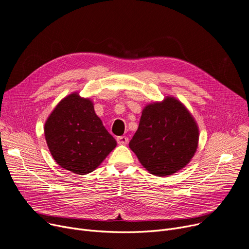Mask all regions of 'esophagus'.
I'll list each match as a JSON object with an SVG mask.
<instances>
[{
	"instance_id": "esophagus-1",
	"label": "esophagus",
	"mask_w": 249,
	"mask_h": 249,
	"mask_svg": "<svg viewBox=\"0 0 249 249\" xmlns=\"http://www.w3.org/2000/svg\"><path fill=\"white\" fill-rule=\"evenodd\" d=\"M117 142L120 145H126V144H128L129 139L126 136H119V137H117Z\"/></svg>"
}]
</instances>
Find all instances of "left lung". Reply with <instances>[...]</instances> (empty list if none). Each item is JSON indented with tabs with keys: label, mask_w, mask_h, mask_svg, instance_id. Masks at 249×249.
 Listing matches in <instances>:
<instances>
[{
	"label": "left lung",
	"mask_w": 249,
	"mask_h": 249,
	"mask_svg": "<svg viewBox=\"0 0 249 249\" xmlns=\"http://www.w3.org/2000/svg\"><path fill=\"white\" fill-rule=\"evenodd\" d=\"M199 128L189 110L173 96L148 104L129 147L142 166L155 176L167 177L193 158Z\"/></svg>",
	"instance_id": "1"
}]
</instances>
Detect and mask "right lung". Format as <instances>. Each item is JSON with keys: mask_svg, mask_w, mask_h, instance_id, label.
<instances>
[{"mask_svg": "<svg viewBox=\"0 0 249 249\" xmlns=\"http://www.w3.org/2000/svg\"><path fill=\"white\" fill-rule=\"evenodd\" d=\"M48 148L59 166L75 174L94 171L117 145L90 98L74 92L63 98L44 126Z\"/></svg>", "mask_w": 249, "mask_h": 249, "instance_id": "add662e5", "label": "right lung"}]
</instances>
